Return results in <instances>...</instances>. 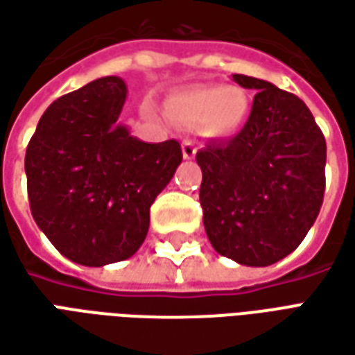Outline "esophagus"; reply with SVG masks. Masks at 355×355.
I'll use <instances>...</instances> for the list:
<instances>
[{"label": "esophagus", "instance_id": "esophagus-1", "mask_svg": "<svg viewBox=\"0 0 355 355\" xmlns=\"http://www.w3.org/2000/svg\"><path fill=\"white\" fill-rule=\"evenodd\" d=\"M198 152V146H196V140L192 139H186L182 142V155H184V159H192L193 155Z\"/></svg>", "mask_w": 355, "mask_h": 355}]
</instances>
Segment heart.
<instances>
[{
	"label": "heart",
	"mask_w": 355,
	"mask_h": 355,
	"mask_svg": "<svg viewBox=\"0 0 355 355\" xmlns=\"http://www.w3.org/2000/svg\"><path fill=\"white\" fill-rule=\"evenodd\" d=\"M251 98L238 85L207 83L177 94L169 102V114L180 123L201 125L213 137H230L245 125Z\"/></svg>",
	"instance_id": "heart-1"
}]
</instances>
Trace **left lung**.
<instances>
[{
    "instance_id": "8db88e82",
    "label": "left lung",
    "mask_w": 355,
    "mask_h": 355,
    "mask_svg": "<svg viewBox=\"0 0 355 355\" xmlns=\"http://www.w3.org/2000/svg\"><path fill=\"white\" fill-rule=\"evenodd\" d=\"M254 89L243 129L196 154L203 173V226L215 251L245 266H270L293 253L320 215L325 137L297 94L234 73Z\"/></svg>"
}]
</instances>
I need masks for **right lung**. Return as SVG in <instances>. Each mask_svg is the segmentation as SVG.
I'll list each match as a JSON object with an SVG mask.
<instances>
[{
    "label": "right lung",
    "instance_id": "obj_1",
    "mask_svg": "<svg viewBox=\"0 0 355 355\" xmlns=\"http://www.w3.org/2000/svg\"><path fill=\"white\" fill-rule=\"evenodd\" d=\"M127 87L116 76L45 110L24 157L35 224L58 253L104 266L139 251L150 207L182 162L177 140L148 144L116 123Z\"/></svg>",
    "mask_w": 355,
    "mask_h": 355
}]
</instances>
